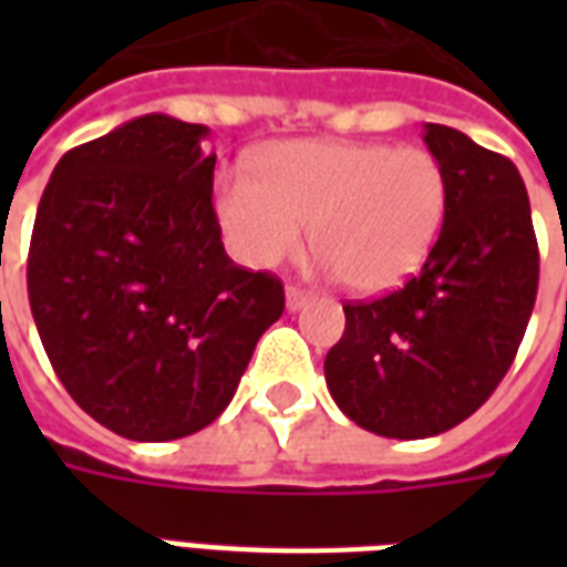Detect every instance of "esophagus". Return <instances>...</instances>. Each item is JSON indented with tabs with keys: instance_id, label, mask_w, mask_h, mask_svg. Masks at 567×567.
<instances>
[{
	"instance_id": "34e87169",
	"label": "esophagus",
	"mask_w": 567,
	"mask_h": 567,
	"mask_svg": "<svg viewBox=\"0 0 567 567\" xmlns=\"http://www.w3.org/2000/svg\"><path fill=\"white\" fill-rule=\"evenodd\" d=\"M309 300H312V295H309L307 288H297V285H288V288H285V307L291 309V312L307 307Z\"/></svg>"
}]
</instances>
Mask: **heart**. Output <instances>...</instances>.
Wrapping results in <instances>:
<instances>
[{
	"mask_svg": "<svg viewBox=\"0 0 567 567\" xmlns=\"http://www.w3.org/2000/svg\"><path fill=\"white\" fill-rule=\"evenodd\" d=\"M215 215L236 258L270 270L312 236L316 255L358 295L404 285L446 218V173L425 148L380 142H279L255 175L221 169Z\"/></svg>",
	"mask_w": 567,
	"mask_h": 567,
	"instance_id": "1",
	"label": "heart"
}]
</instances>
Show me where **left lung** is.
<instances>
[{"mask_svg": "<svg viewBox=\"0 0 567 567\" xmlns=\"http://www.w3.org/2000/svg\"><path fill=\"white\" fill-rule=\"evenodd\" d=\"M425 145L446 173V218L422 270L377 300L343 303L324 358L331 398L355 425L434 437L486 404L511 370L537 297V239L523 175L443 124Z\"/></svg>", "mask_w": 567, "mask_h": 567, "instance_id": "left-lung-1", "label": "left lung"}]
</instances>
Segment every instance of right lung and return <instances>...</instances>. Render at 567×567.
<instances>
[{
	"mask_svg": "<svg viewBox=\"0 0 567 567\" xmlns=\"http://www.w3.org/2000/svg\"><path fill=\"white\" fill-rule=\"evenodd\" d=\"M206 133L169 115L121 124L60 157L35 212L27 291L44 352L127 440L215 422L285 309L272 272L224 251Z\"/></svg>",
	"mask_w": 567,
	"mask_h": 567,
	"instance_id": "1",
	"label": "right lung"
}]
</instances>
